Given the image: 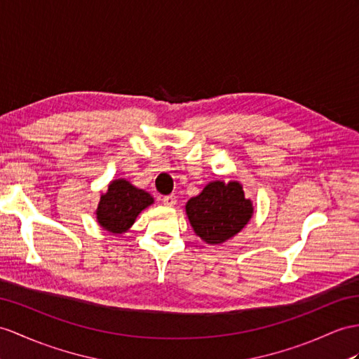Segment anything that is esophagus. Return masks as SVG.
<instances>
[{
    "mask_svg": "<svg viewBox=\"0 0 359 359\" xmlns=\"http://www.w3.org/2000/svg\"><path fill=\"white\" fill-rule=\"evenodd\" d=\"M161 201H163L164 205L173 207L175 204H177V196H175V195H168V196H164Z\"/></svg>",
    "mask_w": 359,
    "mask_h": 359,
    "instance_id": "1",
    "label": "esophagus"
}]
</instances>
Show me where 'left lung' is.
<instances>
[{
    "mask_svg": "<svg viewBox=\"0 0 359 359\" xmlns=\"http://www.w3.org/2000/svg\"><path fill=\"white\" fill-rule=\"evenodd\" d=\"M186 213L196 236L210 245H219L250 222L255 208L238 181H212L187 201Z\"/></svg>",
    "mask_w": 359,
    "mask_h": 359,
    "instance_id": "1",
    "label": "left lung"
}]
</instances>
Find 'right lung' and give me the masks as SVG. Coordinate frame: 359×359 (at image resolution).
<instances>
[{
    "label": "right lung",
    "instance_id": "right-lung-1",
    "mask_svg": "<svg viewBox=\"0 0 359 359\" xmlns=\"http://www.w3.org/2000/svg\"><path fill=\"white\" fill-rule=\"evenodd\" d=\"M151 204L154 198L147 191L137 189L125 178H118L111 181L108 190L100 195L95 216L103 230L121 234L133 226L137 216Z\"/></svg>",
    "mask_w": 359,
    "mask_h": 359
}]
</instances>
